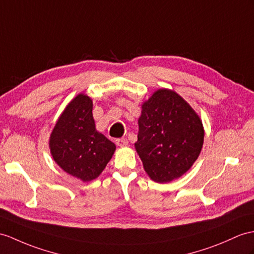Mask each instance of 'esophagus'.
Here are the masks:
<instances>
[{"mask_svg":"<svg viewBox=\"0 0 254 254\" xmlns=\"http://www.w3.org/2000/svg\"><path fill=\"white\" fill-rule=\"evenodd\" d=\"M116 144L119 146H126L128 144V140L126 138H120V139H116Z\"/></svg>","mask_w":254,"mask_h":254,"instance_id":"obj_1","label":"esophagus"}]
</instances>
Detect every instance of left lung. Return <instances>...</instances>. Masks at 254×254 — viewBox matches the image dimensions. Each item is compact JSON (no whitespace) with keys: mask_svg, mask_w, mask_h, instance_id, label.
<instances>
[{"mask_svg":"<svg viewBox=\"0 0 254 254\" xmlns=\"http://www.w3.org/2000/svg\"><path fill=\"white\" fill-rule=\"evenodd\" d=\"M135 150L153 181L180 178L198 158L203 144L202 123L176 91L156 90L142 104Z\"/></svg>","mask_w":254,"mask_h":254,"instance_id":"1","label":"left lung"}]
</instances>
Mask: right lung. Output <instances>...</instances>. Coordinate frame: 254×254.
I'll list each match as a JSON object with an SVG mask.
<instances>
[{
	"label": "right lung",
	"mask_w": 254,
	"mask_h": 254,
	"mask_svg": "<svg viewBox=\"0 0 254 254\" xmlns=\"http://www.w3.org/2000/svg\"><path fill=\"white\" fill-rule=\"evenodd\" d=\"M54 160L66 174L84 182L98 178L115 152V144L97 131L92 101L77 95L60 115L49 138Z\"/></svg>",
	"instance_id": "obj_1"
}]
</instances>
